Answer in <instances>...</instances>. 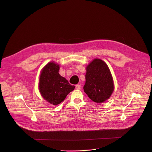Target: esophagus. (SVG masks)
Here are the masks:
<instances>
[{
    "label": "esophagus",
    "mask_w": 152,
    "mask_h": 152,
    "mask_svg": "<svg viewBox=\"0 0 152 152\" xmlns=\"http://www.w3.org/2000/svg\"><path fill=\"white\" fill-rule=\"evenodd\" d=\"M80 87H81V86L80 84H77L76 85V88L77 90H79L80 88Z\"/></svg>",
    "instance_id": "1"
}]
</instances>
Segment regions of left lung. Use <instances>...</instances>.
I'll list each match as a JSON object with an SVG mask.
<instances>
[{
  "label": "left lung",
  "mask_w": 152,
  "mask_h": 152,
  "mask_svg": "<svg viewBox=\"0 0 152 152\" xmlns=\"http://www.w3.org/2000/svg\"><path fill=\"white\" fill-rule=\"evenodd\" d=\"M84 92L93 102L101 103L110 97L114 86L113 76L107 64L94 59L86 67Z\"/></svg>",
  "instance_id": "1"
}]
</instances>
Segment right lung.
<instances>
[{
    "mask_svg": "<svg viewBox=\"0 0 152 152\" xmlns=\"http://www.w3.org/2000/svg\"><path fill=\"white\" fill-rule=\"evenodd\" d=\"M59 66L50 62L41 70L39 79V90L46 101L58 105L72 91L75 86L59 74Z\"/></svg>",
    "mask_w": 152,
    "mask_h": 152,
    "instance_id": "add662e5",
    "label": "right lung"
}]
</instances>
